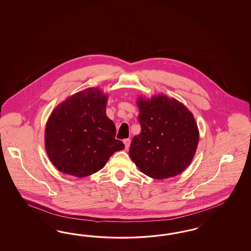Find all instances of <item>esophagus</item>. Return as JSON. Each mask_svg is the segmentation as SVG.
I'll list each match as a JSON object with an SVG mask.
<instances>
[{
	"instance_id": "esophagus-1",
	"label": "esophagus",
	"mask_w": 251,
	"mask_h": 251,
	"mask_svg": "<svg viewBox=\"0 0 251 251\" xmlns=\"http://www.w3.org/2000/svg\"><path fill=\"white\" fill-rule=\"evenodd\" d=\"M123 143H124V145H125V148H126V149H129V145H130V139H125V140L123 141Z\"/></svg>"
}]
</instances>
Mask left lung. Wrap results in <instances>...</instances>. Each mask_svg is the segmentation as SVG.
I'll list each match as a JSON object with an SVG mask.
<instances>
[{"label": "left lung", "instance_id": "8db88e82", "mask_svg": "<svg viewBox=\"0 0 251 251\" xmlns=\"http://www.w3.org/2000/svg\"><path fill=\"white\" fill-rule=\"evenodd\" d=\"M141 133L133 137L129 154L139 169L154 179L175 176L190 166L199 143L197 123L175 99L140 97Z\"/></svg>", "mask_w": 251, "mask_h": 251}]
</instances>
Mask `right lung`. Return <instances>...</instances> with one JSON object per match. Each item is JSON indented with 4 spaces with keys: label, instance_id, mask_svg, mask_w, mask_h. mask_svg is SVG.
<instances>
[{
    "label": "right lung",
    "instance_id": "right-lung-1",
    "mask_svg": "<svg viewBox=\"0 0 251 251\" xmlns=\"http://www.w3.org/2000/svg\"><path fill=\"white\" fill-rule=\"evenodd\" d=\"M107 97L87 88L57 106L46 124L45 147L60 171L84 177L105 167L109 157L124 149L116 140L114 122L106 114Z\"/></svg>",
    "mask_w": 251,
    "mask_h": 251
}]
</instances>
